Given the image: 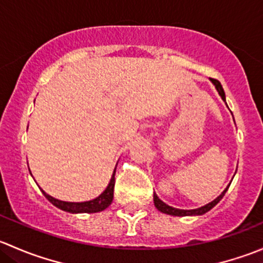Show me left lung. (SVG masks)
I'll use <instances>...</instances> for the list:
<instances>
[{
	"mask_svg": "<svg viewBox=\"0 0 263 263\" xmlns=\"http://www.w3.org/2000/svg\"><path fill=\"white\" fill-rule=\"evenodd\" d=\"M211 82L215 85V87H216V90L219 91V95L221 97V99L225 102V92H224V89H222L221 84H220L219 81L216 80V79H210ZM228 188H229V185H228L227 188H225L224 191H222L221 195L219 196L217 198H215L214 201H211L210 203H208V205L202 206V208H198V209H193V210H181V209H174L172 208V206L166 205L165 202H163V201L160 200V198L156 196V193L154 192V205H155V208L158 209L160 213H164V214H168V215H173V216H191V215H202L205 213H208V211H210L211 209L214 208L215 205H216L217 202H219L220 200H221L222 197H224L225 192L228 191Z\"/></svg>",
	"mask_w": 263,
	"mask_h": 263,
	"instance_id": "obj_1",
	"label": "left lung"
}]
</instances>
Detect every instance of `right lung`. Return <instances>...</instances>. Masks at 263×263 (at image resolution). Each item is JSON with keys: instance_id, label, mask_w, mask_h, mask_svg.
<instances>
[{"instance_id": "right-lung-1", "label": "right lung", "mask_w": 263, "mask_h": 263, "mask_svg": "<svg viewBox=\"0 0 263 263\" xmlns=\"http://www.w3.org/2000/svg\"><path fill=\"white\" fill-rule=\"evenodd\" d=\"M115 174H116V171L113 172V176L112 178H110L109 184H108V187L105 188L104 192L91 201H85V202H66V201H60L57 200V198H53L52 196L47 195L44 191H42V192H43V195L46 196V198L50 203H53L55 208L61 209V210L67 211V213H71V214L99 213V211L105 210V209L112 203L113 191H115V183H116Z\"/></svg>"}]
</instances>
